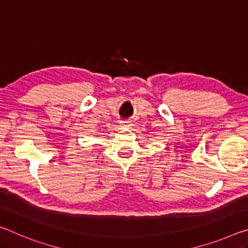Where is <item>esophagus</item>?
I'll return each instance as SVG.
<instances>
[{
	"mask_svg": "<svg viewBox=\"0 0 248 248\" xmlns=\"http://www.w3.org/2000/svg\"><path fill=\"white\" fill-rule=\"evenodd\" d=\"M120 124H123V125H124V127H129V125L131 124V121H129V120H121Z\"/></svg>",
	"mask_w": 248,
	"mask_h": 248,
	"instance_id": "obj_1",
	"label": "esophagus"
}]
</instances>
